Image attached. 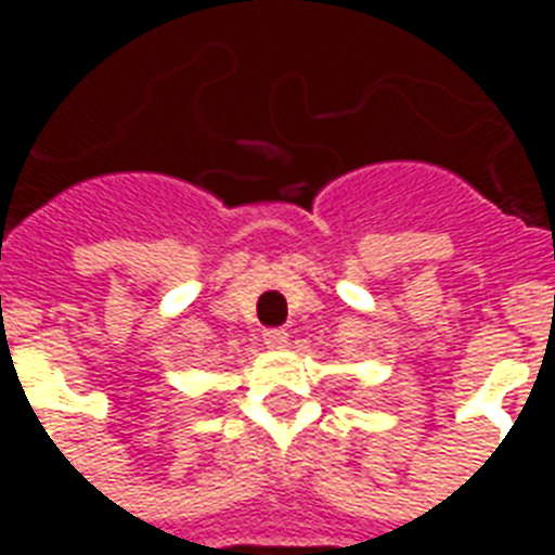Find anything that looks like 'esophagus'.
Instances as JSON below:
<instances>
[{"label":"esophagus","instance_id":"1","mask_svg":"<svg viewBox=\"0 0 555 555\" xmlns=\"http://www.w3.org/2000/svg\"><path fill=\"white\" fill-rule=\"evenodd\" d=\"M261 343L268 348H273V351H282V348H287V331L285 328H268L264 334H261Z\"/></svg>","mask_w":555,"mask_h":555}]
</instances>
